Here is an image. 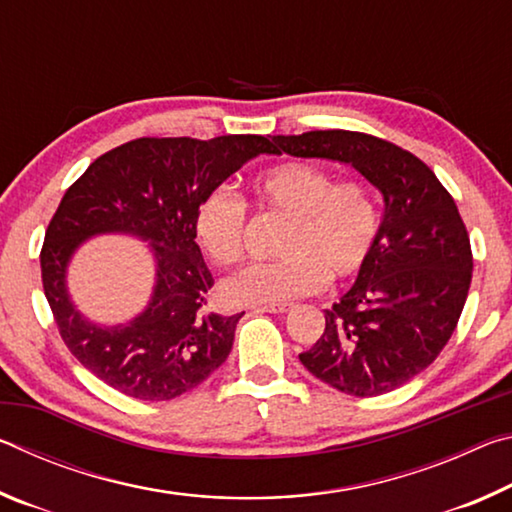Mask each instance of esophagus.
<instances>
[{"instance_id":"1","label":"esophagus","mask_w":512,"mask_h":512,"mask_svg":"<svg viewBox=\"0 0 512 512\" xmlns=\"http://www.w3.org/2000/svg\"><path fill=\"white\" fill-rule=\"evenodd\" d=\"M291 305H259L255 307V314H287Z\"/></svg>"}]
</instances>
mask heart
Wrapping results in <instances>:
<instances>
[{"mask_svg":"<svg viewBox=\"0 0 512 512\" xmlns=\"http://www.w3.org/2000/svg\"><path fill=\"white\" fill-rule=\"evenodd\" d=\"M255 203L287 219L273 262L239 268L223 282L232 305H284L311 296L332 280H352L366 268L379 237V210L368 187L334 183L309 162H282L253 183ZM248 205L219 187L203 196L194 232L212 262L228 266L244 253Z\"/></svg>","mask_w":512,"mask_h":512,"instance_id":"obj_1","label":"heart"}]
</instances>
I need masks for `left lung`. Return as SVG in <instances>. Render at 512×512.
<instances>
[{
    "label": "left lung",
    "instance_id": "8db88e82",
    "mask_svg": "<svg viewBox=\"0 0 512 512\" xmlns=\"http://www.w3.org/2000/svg\"><path fill=\"white\" fill-rule=\"evenodd\" d=\"M271 153L352 164L384 194L366 268L325 309V332L300 361L341 393L395 391L443 352L470 291V235L452 194L411 151L368 133L273 135Z\"/></svg>",
    "mask_w": 512,
    "mask_h": 512
}]
</instances>
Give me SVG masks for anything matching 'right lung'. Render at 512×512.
<instances>
[{
	"label": "right lung",
	"mask_w": 512,
	"mask_h": 512,
	"mask_svg": "<svg viewBox=\"0 0 512 512\" xmlns=\"http://www.w3.org/2000/svg\"><path fill=\"white\" fill-rule=\"evenodd\" d=\"M259 153H271L268 137H140L103 153L67 189L40 250L42 289L60 339L94 377L135 400L167 402L228 359L241 314L207 309L214 277L196 244L194 214ZM101 231L149 238L159 264L150 307L128 326H92L66 296L68 257Z\"/></svg>",
	"instance_id": "1"
}]
</instances>
